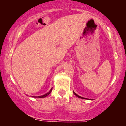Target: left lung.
I'll list each match as a JSON object with an SVG mask.
<instances>
[{
	"mask_svg": "<svg viewBox=\"0 0 126 126\" xmlns=\"http://www.w3.org/2000/svg\"><path fill=\"white\" fill-rule=\"evenodd\" d=\"M73 93H74V94H75V95H76V96H77V97H78L79 98H81V99H87V98H84V97H81V96H79V95H78V94H76V93H75V92H73Z\"/></svg>",
	"mask_w": 126,
	"mask_h": 126,
	"instance_id": "obj_1",
	"label": "left lung"
}]
</instances>
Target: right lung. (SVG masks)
Instances as JSON below:
<instances>
[{
    "label": "right lung",
    "mask_w": 126,
    "mask_h": 126,
    "mask_svg": "<svg viewBox=\"0 0 126 126\" xmlns=\"http://www.w3.org/2000/svg\"><path fill=\"white\" fill-rule=\"evenodd\" d=\"M51 91H52V88H51V89H50V91H49V92H47V94H44V95H42V96H37V97H34V96H32V97H38V98H43V97H46V96H47V95H49V94H50L51 93Z\"/></svg>",
    "instance_id": "right-lung-1"
}]
</instances>
